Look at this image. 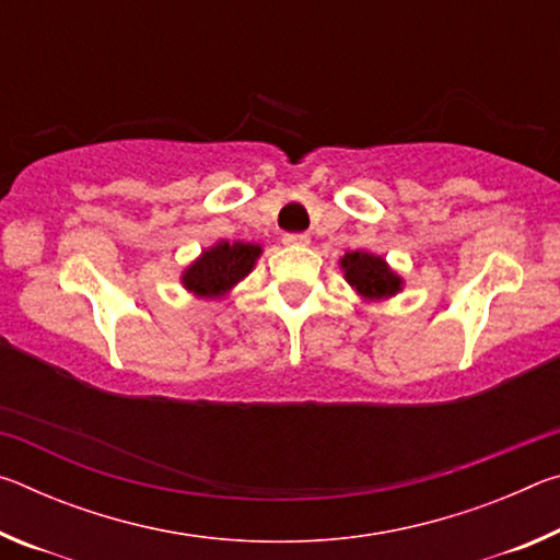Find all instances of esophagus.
Masks as SVG:
<instances>
[{
	"instance_id": "esophagus-1",
	"label": "esophagus",
	"mask_w": 560,
	"mask_h": 560,
	"mask_svg": "<svg viewBox=\"0 0 560 560\" xmlns=\"http://www.w3.org/2000/svg\"><path fill=\"white\" fill-rule=\"evenodd\" d=\"M308 242H311V236H308V234H303V232L283 234V244H289V246H306Z\"/></svg>"
}]
</instances>
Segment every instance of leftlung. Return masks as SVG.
<instances>
[{
    "label": "left lung",
    "instance_id": "obj_1",
    "mask_svg": "<svg viewBox=\"0 0 560 560\" xmlns=\"http://www.w3.org/2000/svg\"><path fill=\"white\" fill-rule=\"evenodd\" d=\"M340 269L346 273V281L365 301H383L402 291V279L387 267L383 257H375L371 252H348L340 259Z\"/></svg>",
    "mask_w": 560,
    "mask_h": 560
}]
</instances>
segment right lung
Here are the masks:
<instances>
[{
  "instance_id": "add662e5",
  "label": "right lung",
  "mask_w": 560,
  "mask_h": 560,
  "mask_svg": "<svg viewBox=\"0 0 560 560\" xmlns=\"http://www.w3.org/2000/svg\"><path fill=\"white\" fill-rule=\"evenodd\" d=\"M259 254V244L217 242L183 271V287L195 296L222 299L254 269Z\"/></svg>"
}]
</instances>
